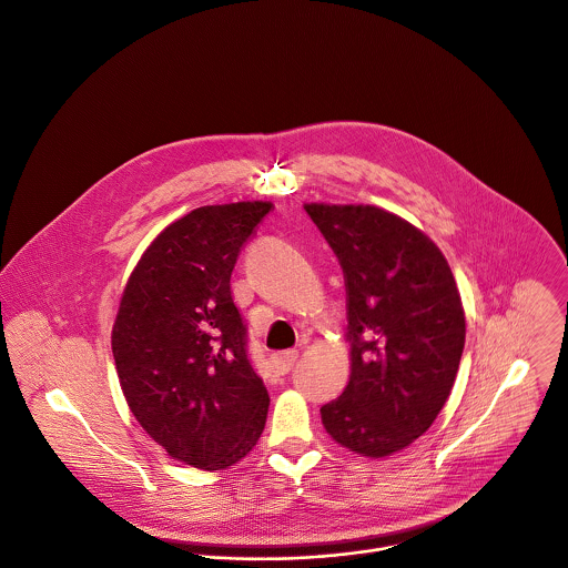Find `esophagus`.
<instances>
[{
	"label": "esophagus",
	"instance_id": "1",
	"mask_svg": "<svg viewBox=\"0 0 568 568\" xmlns=\"http://www.w3.org/2000/svg\"><path fill=\"white\" fill-rule=\"evenodd\" d=\"M298 359V351H281V353H274L272 355V368L278 373V375H285L292 371L294 362Z\"/></svg>",
	"mask_w": 568,
	"mask_h": 568
}]
</instances>
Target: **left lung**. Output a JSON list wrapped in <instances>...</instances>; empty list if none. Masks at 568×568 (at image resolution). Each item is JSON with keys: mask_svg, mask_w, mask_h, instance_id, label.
<instances>
[{"mask_svg": "<svg viewBox=\"0 0 568 568\" xmlns=\"http://www.w3.org/2000/svg\"><path fill=\"white\" fill-rule=\"evenodd\" d=\"M346 285L351 377L321 408L351 453L388 456L422 437L450 397L465 344L453 270L417 227L375 206L307 204Z\"/></svg>", "mask_w": 568, "mask_h": 568, "instance_id": "8db88e82", "label": "left lung"}]
</instances>
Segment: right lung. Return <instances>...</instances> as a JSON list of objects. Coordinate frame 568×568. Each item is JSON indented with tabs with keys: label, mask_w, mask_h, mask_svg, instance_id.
Masks as SVG:
<instances>
[{
	"label": "right lung",
	"mask_w": 568,
	"mask_h": 568,
	"mask_svg": "<svg viewBox=\"0 0 568 568\" xmlns=\"http://www.w3.org/2000/svg\"><path fill=\"white\" fill-rule=\"evenodd\" d=\"M267 202L202 206L164 227L122 292L112 332L126 404L166 453L224 469L250 453L270 395L252 366L230 276Z\"/></svg>",
	"instance_id": "right-lung-1"
}]
</instances>
